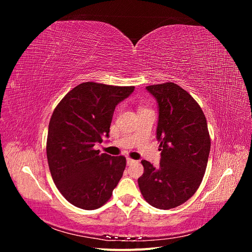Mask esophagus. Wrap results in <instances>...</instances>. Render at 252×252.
Listing matches in <instances>:
<instances>
[{
	"mask_svg": "<svg viewBox=\"0 0 252 252\" xmlns=\"http://www.w3.org/2000/svg\"><path fill=\"white\" fill-rule=\"evenodd\" d=\"M135 161L134 159H132V158H127V165H131V164H133Z\"/></svg>",
	"mask_w": 252,
	"mask_h": 252,
	"instance_id": "esophagus-1",
	"label": "esophagus"
}]
</instances>
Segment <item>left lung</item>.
I'll return each mask as SVG.
<instances>
[{"instance_id":"obj_1","label":"left lung","mask_w":252,"mask_h":252,"mask_svg":"<svg viewBox=\"0 0 252 252\" xmlns=\"http://www.w3.org/2000/svg\"><path fill=\"white\" fill-rule=\"evenodd\" d=\"M158 105L157 139L161 162L143 159L138 183L143 197L158 209L185 203L200 187L207 167L210 136L200 105L172 82L147 86Z\"/></svg>"}]
</instances>
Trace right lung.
I'll return each mask as SVG.
<instances>
[{
    "label": "right lung",
    "instance_id": "right-lung-1",
    "mask_svg": "<svg viewBox=\"0 0 252 252\" xmlns=\"http://www.w3.org/2000/svg\"><path fill=\"white\" fill-rule=\"evenodd\" d=\"M133 90L134 86L82 83L52 113L46 144L49 170L59 191L75 207L100 208L123 175L125 157L100 154L94 146L108 138L116 106Z\"/></svg>",
    "mask_w": 252,
    "mask_h": 252
}]
</instances>
